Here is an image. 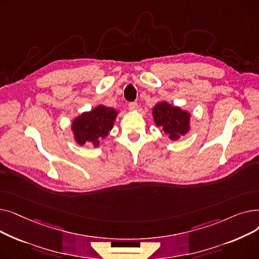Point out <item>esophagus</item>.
Instances as JSON below:
<instances>
[{
  "label": "esophagus",
  "mask_w": 259,
  "mask_h": 259,
  "mask_svg": "<svg viewBox=\"0 0 259 259\" xmlns=\"http://www.w3.org/2000/svg\"><path fill=\"white\" fill-rule=\"evenodd\" d=\"M128 108L130 109V110H135V109L138 108V103L135 102H130L129 105H128Z\"/></svg>",
  "instance_id": "34e87169"
}]
</instances>
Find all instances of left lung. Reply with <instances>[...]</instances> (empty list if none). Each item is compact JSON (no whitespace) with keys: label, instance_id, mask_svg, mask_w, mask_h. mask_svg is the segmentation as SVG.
<instances>
[{"label":"left lung","instance_id":"obj_1","mask_svg":"<svg viewBox=\"0 0 259 259\" xmlns=\"http://www.w3.org/2000/svg\"><path fill=\"white\" fill-rule=\"evenodd\" d=\"M153 117L155 124L164 130L171 140H178L189 130L190 114L181 108L159 103L153 108Z\"/></svg>","mask_w":259,"mask_h":259}]
</instances>
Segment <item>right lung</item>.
I'll use <instances>...</instances> for the list:
<instances>
[{"label": "right lung", "instance_id": "right-lung-1", "mask_svg": "<svg viewBox=\"0 0 259 259\" xmlns=\"http://www.w3.org/2000/svg\"><path fill=\"white\" fill-rule=\"evenodd\" d=\"M117 111L112 108L98 106L90 112H85L72 122L75 141L79 145L99 146L113 127Z\"/></svg>", "mask_w": 259, "mask_h": 259}]
</instances>
